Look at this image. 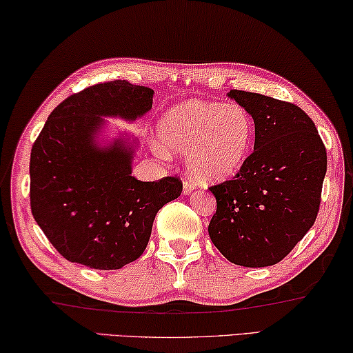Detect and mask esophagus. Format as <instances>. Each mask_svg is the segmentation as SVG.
I'll return each instance as SVG.
<instances>
[{"label": "esophagus", "instance_id": "34e87169", "mask_svg": "<svg viewBox=\"0 0 353 353\" xmlns=\"http://www.w3.org/2000/svg\"><path fill=\"white\" fill-rule=\"evenodd\" d=\"M194 188H196V182L193 179H183V193H192Z\"/></svg>", "mask_w": 353, "mask_h": 353}]
</instances>
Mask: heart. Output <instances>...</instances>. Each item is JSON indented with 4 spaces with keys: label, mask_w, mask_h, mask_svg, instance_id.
I'll return each mask as SVG.
<instances>
[{
    "label": "heart",
    "mask_w": 353,
    "mask_h": 353,
    "mask_svg": "<svg viewBox=\"0 0 353 353\" xmlns=\"http://www.w3.org/2000/svg\"><path fill=\"white\" fill-rule=\"evenodd\" d=\"M163 143L187 150V166L201 181L234 176L250 154L255 123L239 104L185 101L176 104L159 123Z\"/></svg>",
    "instance_id": "heart-1"
}]
</instances>
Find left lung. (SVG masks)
<instances>
[{"label": "left lung", "instance_id": "8db88e82", "mask_svg": "<svg viewBox=\"0 0 353 353\" xmlns=\"http://www.w3.org/2000/svg\"><path fill=\"white\" fill-rule=\"evenodd\" d=\"M255 123L254 152L230 179L209 187L217 209L209 236L225 259L263 268L282 261L315 222L327 172V149L296 104L230 90Z\"/></svg>", "mask_w": 353, "mask_h": 353}]
</instances>
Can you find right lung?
Masks as SVG:
<instances>
[{
  "label": "right lung",
  "instance_id": "right-lung-1",
  "mask_svg": "<svg viewBox=\"0 0 353 353\" xmlns=\"http://www.w3.org/2000/svg\"><path fill=\"white\" fill-rule=\"evenodd\" d=\"M152 97V88L125 81L83 88L52 110L31 147V214L68 261L120 270L138 260L157 212L182 193L179 176L141 182L131 176V152L93 143L99 115L136 119Z\"/></svg>",
  "mask_w": 353,
  "mask_h": 353
}]
</instances>
